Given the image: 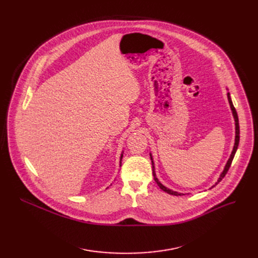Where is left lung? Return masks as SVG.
I'll use <instances>...</instances> for the list:
<instances>
[{"label": "left lung", "mask_w": 258, "mask_h": 258, "mask_svg": "<svg viewBox=\"0 0 258 258\" xmlns=\"http://www.w3.org/2000/svg\"><path fill=\"white\" fill-rule=\"evenodd\" d=\"M227 90H228V89H227ZM227 97H228V101H229L230 107H231L232 115H233V118H234V122H235V140H234L233 150H232V152H231V155H230V157H229V159H228V161H227V163H226V165H225V167H224V170H223V171H222V173L220 174V177H219L218 181H216V182L214 183V185H212V187H214L215 185H218V183H220V182L222 181V179H223V178L225 177V175H226V173H227V171H228V169H229L230 165H231V163H232V160H233V158H234V155H235V153H236V151H237L238 143H239V123H238V116H237V113H236V111H235V107H234V105H233V103H232L231 97H230V93H229V92L227 93ZM150 156H151V160H152V165H153V175H154V179H155L156 183L158 184V186H159V187L162 189V190L165 191V192H167V194H169V195H172V196H184V194H181V192H178V191H173V190H171V189L167 188L166 186H164L163 184H162V183H161V182L158 180L157 175H156V170H155V163H154V159H153L152 153L150 154ZM212 187H211V188H212Z\"/></svg>", "instance_id": "obj_1"}]
</instances>
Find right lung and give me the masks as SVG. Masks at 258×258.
Masks as SVG:
<instances>
[{"label":"right lung","instance_id":"right-lung-1","mask_svg":"<svg viewBox=\"0 0 258 258\" xmlns=\"http://www.w3.org/2000/svg\"><path fill=\"white\" fill-rule=\"evenodd\" d=\"M122 157H123V152H122L121 156H120V166H121V161H122Z\"/></svg>","mask_w":258,"mask_h":258}]
</instances>
